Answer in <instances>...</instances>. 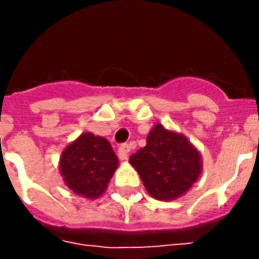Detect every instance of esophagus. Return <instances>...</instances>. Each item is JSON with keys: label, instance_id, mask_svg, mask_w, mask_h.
I'll return each mask as SVG.
<instances>
[{"label": "esophagus", "instance_id": "34e87169", "mask_svg": "<svg viewBox=\"0 0 259 259\" xmlns=\"http://www.w3.org/2000/svg\"><path fill=\"white\" fill-rule=\"evenodd\" d=\"M119 157L122 158V159H127L129 158V152H130V146L129 144H122V146L119 147Z\"/></svg>", "mask_w": 259, "mask_h": 259}]
</instances>
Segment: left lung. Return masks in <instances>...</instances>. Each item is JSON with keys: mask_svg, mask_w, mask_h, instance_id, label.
I'll return each instance as SVG.
<instances>
[{"mask_svg": "<svg viewBox=\"0 0 259 259\" xmlns=\"http://www.w3.org/2000/svg\"><path fill=\"white\" fill-rule=\"evenodd\" d=\"M129 162L148 194L159 201H174L186 194L202 172L201 154L193 143L159 123L152 126L146 147L133 154Z\"/></svg>", "mask_w": 259, "mask_h": 259, "instance_id": "left-lung-1", "label": "left lung"}]
</instances>
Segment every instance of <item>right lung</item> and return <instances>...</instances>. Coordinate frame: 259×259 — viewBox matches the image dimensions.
<instances>
[{"instance_id": "obj_1", "label": "right lung", "mask_w": 259, "mask_h": 259, "mask_svg": "<svg viewBox=\"0 0 259 259\" xmlns=\"http://www.w3.org/2000/svg\"><path fill=\"white\" fill-rule=\"evenodd\" d=\"M118 165L119 159L109 141L84 132L64 148L59 174L74 194L96 200L105 193Z\"/></svg>"}]
</instances>
